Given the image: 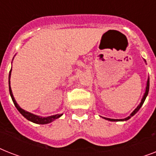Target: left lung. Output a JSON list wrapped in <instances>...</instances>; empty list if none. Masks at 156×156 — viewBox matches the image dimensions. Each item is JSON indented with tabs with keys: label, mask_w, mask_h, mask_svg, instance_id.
<instances>
[{
	"label": "left lung",
	"mask_w": 156,
	"mask_h": 156,
	"mask_svg": "<svg viewBox=\"0 0 156 156\" xmlns=\"http://www.w3.org/2000/svg\"><path fill=\"white\" fill-rule=\"evenodd\" d=\"M145 61V60H144ZM146 62V61H145ZM149 87H150V79H149V77H148V79H147V87H146V91L145 93H144V95H143V99H142V100H141L140 104H138V107L136 108L134 110H133L132 112L130 113V115L129 116H127V117H126V118L124 119H111V118H106V117H103L104 119H105V120H108V121H128L129 119H130L131 117L133 116H134L137 112H138V110L141 108V107L143 106V103H144V101H145L146 98H147V96L148 95V92H149Z\"/></svg>",
	"instance_id": "obj_1"
}]
</instances>
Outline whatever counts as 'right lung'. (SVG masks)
<instances>
[{"label": "right lung", "instance_id": "add662e5", "mask_svg": "<svg viewBox=\"0 0 156 156\" xmlns=\"http://www.w3.org/2000/svg\"><path fill=\"white\" fill-rule=\"evenodd\" d=\"M11 71H12V68H11L10 71H9V94H10V96L12 98V100H13V104L15 105L16 108L18 109V112H20L22 115H23L26 119H27L28 121H31L33 123L35 124H40V125H45V124H48L52 122L53 121H55L56 119H58L59 117H61L63 114H56V115H52V116H37L35 114H33L31 112H29L26 111L24 109H23L18 104V103L16 102L15 99L13 97V92H12V90H11L10 87V77H11Z\"/></svg>", "mask_w": 156, "mask_h": 156}]
</instances>
